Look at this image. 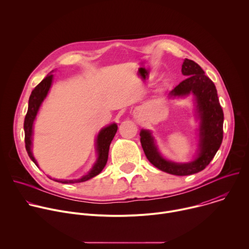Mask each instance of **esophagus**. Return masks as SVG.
<instances>
[{"label": "esophagus", "instance_id": "1", "mask_svg": "<svg viewBox=\"0 0 249 249\" xmlns=\"http://www.w3.org/2000/svg\"><path fill=\"white\" fill-rule=\"evenodd\" d=\"M141 113H142V110L139 109V108H136V109L134 110V116H135V118H139V117L141 116Z\"/></svg>", "mask_w": 249, "mask_h": 249}]
</instances>
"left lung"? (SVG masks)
Wrapping results in <instances>:
<instances>
[{
    "label": "left lung",
    "mask_w": 249,
    "mask_h": 249,
    "mask_svg": "<svg viewBox=\"0 0 249 249\" xmlns=\"http://www.w3.org/2000/svg\"><path fill=\"white\" fill-rule=\"evenodd\" d=\"M181 73L186 77L170 92L169 98L185 97L193 94L194 115L199 120L198 149L193 160L174 162L166 160L160 152L152 131L142 129L141 144L149 161L157 168L173 175H190L203 170L215 157L223 141L224 112L219 101L216 87L192 60L185 59Z\"/></svg>",
    "instance_id": "1"
}]
</instances>
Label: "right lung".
Returning a JSON list of instances; mask_svg holds the SVG:
<instances>
[{
    "label": "right lung",
    "mask_w": 249,
    "mask_h": 249,
    "mask_svg": "<svg viewBox=\"0 0 249 249\" xmlns=\"http://www.w3.org/2000/svg\"><path fill=\"white\" fill-rule=\"evenodd\" d=\"M53 72V71H52ZM52 72L47 75V77L40 83L38 84L35 89L31 91V94L29 96L28 100V109L27 113L24 118V123H23V129H24V142H25V149L28 154V157L30 160L38 166V163L33 157L32 154V135H33V124L35 121V118L37 116V113L39 111L40 106L44 99L46 98L50 88L52 86L53 82V75ZM117 124L112 123L108 126H106L102 128L95 139V151L97 154V159L95 162L93 163L92 167L90 170L84 176H82L79 179H72V180H64V179H55L51 178L49 176L50 179H53L54 181L61 182V183H79V182H84L87 181L92 177L96 176L101 172V170L104 168L106 162H107L108 159V152H109V146L111 144V141L113 140L116 132H117Z\"/></svg>",
    "instance_id": "add662e5"
}]
</instances>
